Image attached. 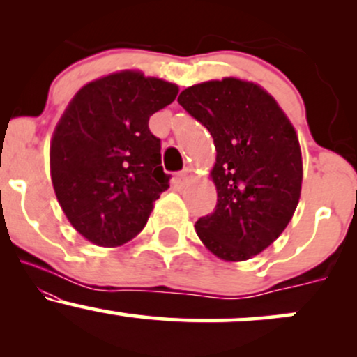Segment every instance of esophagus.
I'll return each instance as SVG.
<instances>
[{
  "mask_svg": "<svg viewBox=\"0 0 357 357\" xmlns=\"http://www.w3.org/2000/svg\"><path fill=\"white\" fill-rule=\"evenodd\" d=\"M178 178H179V181H181L183 184H186L192 178V171L190 169V167H186V169H183L181 173L178 174Z\"/></svg>",
  "mask_w": 357,
  "mask_h": 357,
  "instance_id": "1",
  "label": "esophagus"
}]
</instances>
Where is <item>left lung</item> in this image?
<instances>
[{"label": "left lung", "instance_id": "obj_1", "mask_svg": "<svg viewBox=\"0 0 357 357\" xmlns=\"http://www.w3.org/2000/svg\"><path fill=\"white\" fill-rule=\"evenodd\" d=\"M178 102L216 147L211 178L218 199L211 215L196 221V233L221 260H248L280 236L298 204L296 129L267 90L233 77L184 89Z\"/></svg>", "mask_w": 357, "mask_h": 357}]
</instances>
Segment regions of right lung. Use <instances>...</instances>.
<instances>
[{
  "instance_id": "1",
  "label": "right lung",
  "mask_w": 357,
  "mask_h": 357,
  "mask_svg": "<svg viewBox=\"0 0 357 357\" xmlns=\"http://www.w3.org/2000/svg\"><path fill=\"white\" fill-rule=\"evenodd\" d=\"M169 82L124 70L84 85L53 132V190L72 227L99 247L132 240L169 188L149 117L176 99Z\"/></svg>"
}]
</instances>
